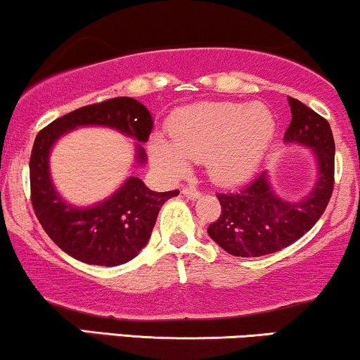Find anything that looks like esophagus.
Returning <instances> with one entry per match:
<instances>
[{"instance_id": "1", "label": "esophagus", "mask_w": 360, "mask_h": 360, "mask_svg": "<svg viewBox=\"0 0 360 360\" xmlns=\"http://www.w3.org/2000/svg\"><path fill=\"white\" fill-rule=\"evenodd\" d=\"M183 195L189 200H198L201 196V193L195 186H184L183 188Z\"/></svg>"}]
</instances>
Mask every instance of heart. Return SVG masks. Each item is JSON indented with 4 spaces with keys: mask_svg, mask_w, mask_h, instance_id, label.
I'll return each mask as SVG.
<instances>
[{
    "mask_svg": "<svg viewBox=\"0 0 360 360\" xmlns=\"http://www.w3.org/2000/svg\"><path fill=\"white\" fill-rule=\"evenodd\" d=\"M171 143L153 138L152 159L169 176H183L188 160H203L215 183L250 179L275 135L271 110L259 102H200L177 110L167 126Z\"/></svg>",
    "mask_w": 360,
    "mask_h": 360,
    "instance_id": "heart-1",
    "label": "heart"
}]
</instances>
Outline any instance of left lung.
Segmentation results:
<instances>
[{
  "label": "left lung",
  "instance_id": "1",
  "mask_svg": "<svg viewBox=\"0 0 360 360\" xmlns=\"http://www.w3.org/2000/svg\"><path fill=\"white\" fill-rule=\"evenodd\" d=\"M292 121L285 143L313 148L314 186L299 201L280 198L262 172L246 186L219 193L220 217L208 225V236L232 256L256 258L290 246L313 229L326 210L335 184V141L325 117L289 97Z\"/></svg>",
  "mask_w": 360,
  "mask_h": 360
}]
</instances>
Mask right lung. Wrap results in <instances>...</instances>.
Returning a JSON list of instances; mask_svg holds the SVG:
<instances>
[{
  "instance_id": "obj_1",
  "label": "right lung",
  "mask_w": 360,
  "mask_h": 360,
  "mask_svg": "<svg viewBox=\"0 0 360 360\" xmlns=\"http://www.w3.org/2000/svg\"><path fill=\"white\" fill-rule=\"evenodd\" d=\"M80 126H108L131 136L138 141L136 162L143 165L147 153L140 143H147L152 133V114L131 97L85 105L41 129L30 155V198L47 236L78 262L117 266L143 250L162 205L179 191H152L140 177L131 176L116 193L94 207L78 208L66 203L51 179L49 153L59 138Z\"/></svg>"
}]
</instances>
